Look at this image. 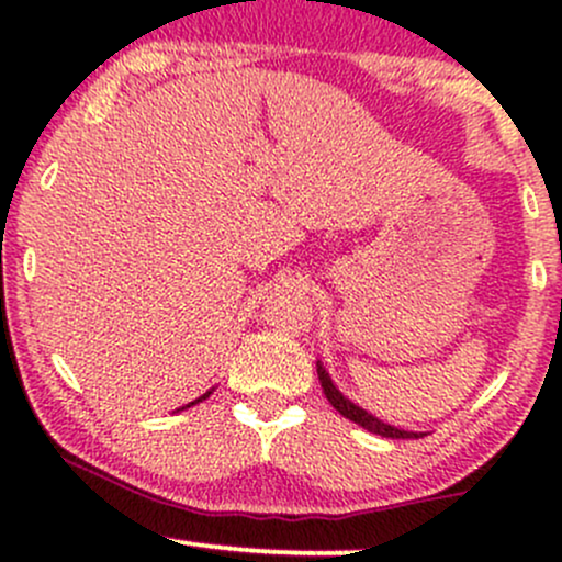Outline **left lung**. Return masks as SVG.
I'll return each instance as SVG.
<instances>
[{
	"mask_svg": "<svg viewBox=\"0 0 562 562\" xmlns=\"http://www.w3.org/2000/svg\"><path fill=\"white\" fill-rule=\"evenodd\" d=\"M317 375H319V383H322V391H325L327 402H330L335 409L340 412V415L346 417V420L362 425L364 430H370V434H378L383 438H420L417 434H412V430H402V428H393V425L378 420L375 415H370V412L362 409V406H357L351 402V398H346L344 393H340L338 389H335V383L330 380V375H327V370L322 367V362H317Z\"/></svg>",
	"mask_w": 562,
	"mask_h": 562,
	"instance_id": "8db88e82",
	"label": "left lung"
}]
</instances>
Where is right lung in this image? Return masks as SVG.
I'll return each instance as SVG.
<instances>
[{"mask_svg":"<svg viewBox=\"0 0 562 562\" xmlns=\"http://www.w3.org/2000/svg\"><path fill=\"white\" fill-rule=\"evenodd\" d=\"M209 396H211V391H209V393H203V396L195 398V402H190V404H187V406H195L198 402H203V398H209ZM187 406H182V409H187Z\"/></svg>","mask_w":562,"mask_h":562,"instance_id":"1","label":"right lung"}]
</instances>
